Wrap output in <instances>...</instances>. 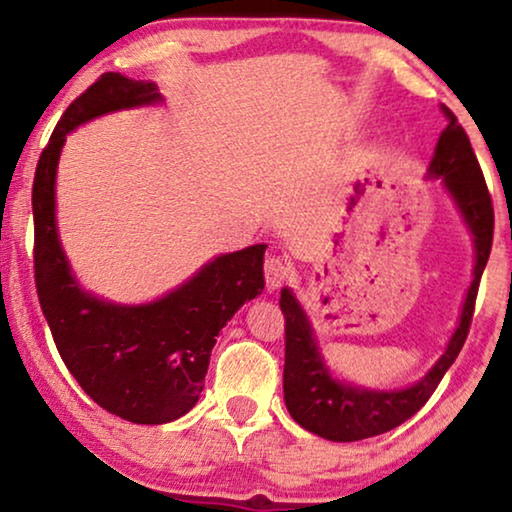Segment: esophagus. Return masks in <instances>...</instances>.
<instances>
[{"label": "esophagus", "instance_id": "esophagus-1", "mask_svg": "<svg viewBox=\"0 0 512 512\" xmlns=\"http://www.w3.org/2000/svg\"><path fill=\"white\" fill-rule=\"evenodd\" d=\"M263 272H265V286H268V291H277L279 286H282L286 279L291 275V268L289 263L284 261V258H268L263 265Z\"/></svg>", "mask_w": 512, "mask_h": 512}]
</instances>
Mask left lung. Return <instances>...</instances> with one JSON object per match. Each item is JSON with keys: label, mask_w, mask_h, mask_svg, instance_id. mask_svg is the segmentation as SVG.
<instances>
[{"label": "left lung", "mask_w": 512, "mask_h": 512, "mask_svg": "<svg viewBox=\"0 0 512 512\" xmlns=\"http://www.w3.org/2000/svg\"><path fill=\"white\" fill-rule=\"evenodd\" d=\"M447 128L438 139L429 174L445 181V188L457 202L468 230L475 242L473 284L464 300V310L457 331H454L445 354L433 366L422 382L401 391H373L349 387L331 377L321 361L317 342L312 338L310 321L303 307L289 289H282L279 307L284 312V403L291 417L310 433L335 443L373 438L387 433L410 419L429 401L443 380L447 368L457 359L471 328L475 298L482 270H485L494 240V207L487 191L480 163L475 158L471 139L457 123V116L443 107Z\"/></svg>", "instance_id": "left-lung-1"}]
</instances>
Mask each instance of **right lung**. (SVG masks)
Returning <instances> with one entry per match:
<instances>
[{
    "mask_svg": "<svg viewBox=\"0 0 512 512\" xmlns=\"http://www.w3.org/2000/svg\"><path fill=\"white\" fill-rule=\"evenodd\" d=\"M158 88L107 72L69 104L41 151L32 184L34 284L55 347L81 389L111 415L167 424L198 403L216 335L263 291L265 244L207 263L149 305H114L79 289L55 230V167L76 125L158 102Z\"/></svg>",
    "mask_w": 512,
    "mask_h": 512,
    "instance_id": "add662e5",
    "label": "right lung"
}]
</instances>
